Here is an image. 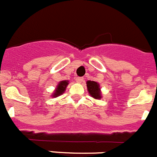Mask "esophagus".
Listing matches in <instances>:
<instances>
[{
  "instance_id": "obj_1",
  "label": "esophagus",
  "mask_w": 157,
  "mask_h": 157,
  "mask_svg": "<svg viewBox=\"0 0 157 157\" xmlns=\"http://www.w3.org/2000/svg\"><path fill=\"white\" fill-rule=\"evenodd\" d=\"M76 82H77L78 83H82V82H84V78H82V77H78V78H76Z\"/></svg>"
}]
</instances>
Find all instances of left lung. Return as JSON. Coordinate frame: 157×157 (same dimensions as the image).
Instances as JSON below:
<instances>
[{
    "label": "left lung",
    "mask_w": 157,
    "mask_h": 157,
    "mask_svg": "<svg viewBox=\"0 0 157 157\" xmlns=\"http://www.w3.org/2000/svg\"><path fill=\"white\" fill-rule=\"evenodd\" d=\"M87 89L89 93L92 98L95 99H100L102 98L101 95V91H100V86L98 83L94 81H87Z\"/></svg>",
    "instance_id": "8db88e82"
}]
</instances>
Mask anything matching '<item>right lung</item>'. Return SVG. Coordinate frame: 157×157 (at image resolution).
<instances>
[{
    "mask_svg": "<svg viewBox=\"0 0 157 157\" xmlns=\"http://www.w3.org/2000/svg\"><path fill=\"white\" fill-rule=\"evenodd\" d=\"M68 85V80H64V81H61L59 83L57 86H56V89L54 91V92L52 93V97L53 98H55V97H58L59 95H62L66 89L67 86Z\"/></svg>",
    "mask_w": 157,
    "mask_h": 157,
    "instance_id": "add662e5",
    "label": "right lung"
}]
</instances>
